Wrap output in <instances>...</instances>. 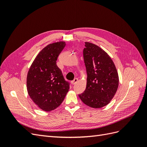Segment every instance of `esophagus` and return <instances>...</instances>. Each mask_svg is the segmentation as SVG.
<instances>
[{"mask_svg":"<svg viewBox=\"0 0 147 147\" xmlns=\"http://www.w3.org/2000/svg\"><path fill=\"white\" fill-rule=\"evenodd\" d=\"M77 82H78V78H74V80L72 82V84H75Z\"/></svg>","mask_w":147,"mask_h":147,"instance_id":"esophagus-1","label":"esophagus"}]
</instances>
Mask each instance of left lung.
Instances as JSON below:
<instances>
[{
  "instance_id": "8db88e82",
  "label": "left lung",
  "mask_w": 147,
  "mask_h": 147,
  "mask_svg": "<svg viewBox=\"0 0 147 147\" xmlns=\"http://www.w3.org/2000/svg\"><path fill=\"white\" fill-rule=\"evenodd\" d=\"M83 58L87 72L86 90L78 94L84 104L99 109L107 105L118 87L119 78L112 59L98 46L85 42Z\"/></svg>"
}]
</instances>
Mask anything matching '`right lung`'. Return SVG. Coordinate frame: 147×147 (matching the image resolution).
I'll return each mask as SVG.
<instances>
[{"label": "right lung", "instance_id": "obj_1", "mask_svg": "<svg viewBox=\"0 0 147 147\" xmlns=\"http://www.w3.org/2000/svg\"><path fill=\"white\" fill-rule=\"evenodd\" d=\"M65 46L64 42L47 45L35 57L27 77L28 94L42 110L51 111L59 107L69 91L70 83L65 80L56 61Z\"/></svg>", "mask_w": 147, "mask_h": 147}]
</instances>
